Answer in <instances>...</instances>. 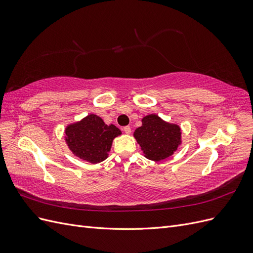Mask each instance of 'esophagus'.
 <instances>
[{
    "label": "esophagus",
    "mask_w": 253,
    "mask_h": 253,
    "mask_svg": "<svg viewBox=\"0 0 253 253\" xmlns=\"http://www.w3.org/2000/svg\"><path fill=\"white\" fill-rule=\"evenodd\" d=\"M124 132H125L126 134H131L132 129H131V127H129V126H125V127H124Z\"/></svg>",
    "instance_id": "1"
}]
</instances>
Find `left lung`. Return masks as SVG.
Wrapping results in <instances>:
<instances>
[{
    "instance_id": "obj_1",
    "label": "left lung",
    "mask_w": 253,
    "mask_h": 253,
    "mask_svg": "<svg viewBox=\"0 0 253 253\" xmlns=\"http://www.w3.org/2000/svg\"><path fill=\"white\" fill-rule=\"evenodd\" d=\"M180 127L160 119L157 115H148L142 126L136 128L134 137L140 144L144 156L159 162L171 156L180 144Z\"/></svg>"
}]
</instances>
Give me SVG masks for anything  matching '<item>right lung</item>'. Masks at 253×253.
<instances>
[{
  "instance_id": "obj_1",
  "label": "right lung",
  "mask_w": 253,
  "mask_h": 253,
  "mask_svg": "<svg viewBox=\"0 0 253 253\" xmlns=\"http://www.w3.org/2000/svg\"><path fill=\"white\" fill-rule=\"evenodd\" d=\"M121 131L114 125L106 126L94 114L65 129L66 143L76 156L90 164L103 162L108 157L112 142Z\"/></svg>"
}]
</instances>
